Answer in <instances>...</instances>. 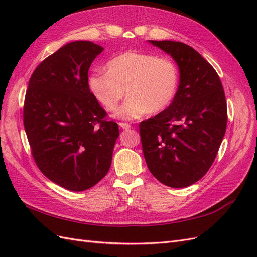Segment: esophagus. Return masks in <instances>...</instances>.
<instances>
[{
	"instance_id": "1",
	"label": "esophagus",
	"mask_w": 257,
	"mask_h": 257,
	"mask_svg": "<svg viewBox=\"0 0 257 257\" xmlns=\"http://www.w3.org/2000/svg\"><path fill=\"white\" fill-rule=\"evenodd\" d=\"M119 125H120V127H121V128H123V130H128V128H131V124H128V123L120 122V123H119Z\"/></svg>"
}]
</instances>
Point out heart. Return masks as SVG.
Here are the masks:
<instances>
[{
  "instance_id": "obj_1",
  "label": "heart",
  "mask_w": 257,
  "mask_h": 257,
  "mask_svg": "<svg viewBox=\"0 0 257 257\" xmlns=\"http://www.w3.org/2000/svg\"><path fill=\"white\" fill-rule=\"evenodd\" d=\"M107 72H96L89 79L92 94L107 111H114L120 100L128 97L116 111L123 120H136L160 113L172 105L180 75L175 61L157 54L126 51L108 62Z\"/></svg>"
}]
</instances>
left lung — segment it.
Returning a JSON list of instances; mask_svg holds the SVG:
<instances>
[{"instance_id": "8db88e82", "label": "left lung", "mask_w": 257, "mask_h": 257, "mask_svg": "<svg viewBox=\"0 0 257 257\" xmlns=\"http://www.w3.org/2000/svg\"><path fill=\"white\" fill-rule=\"evenodd\" d=\"M150 43L177 62L180 83L167 109L139 124L144 157L161 183L185 188L200 180L215 160L227 125L225 93L215 69L191 46Z\"/></svg>"}]
</instances>
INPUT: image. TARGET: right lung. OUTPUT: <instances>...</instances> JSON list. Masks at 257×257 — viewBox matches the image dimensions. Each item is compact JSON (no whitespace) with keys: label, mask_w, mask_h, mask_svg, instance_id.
I'll use <instances>...</instances> for the list:
<instances>
[{"label":"right lung","mask_w":257,"mask_h":257,"mask_svg":"<svg viewBox=\"0 0 257 257\" xmlns=\"http://www.w3.org/2000/svg\"><path fill=\"white\" fill-rule=\"evenodd\" d=\"M103 51L89 41L64 45L37 65L23 104V125L41 172L80 192L107 175L119 126L92 94L88 72Z\"/></svg>","instance_id":"obj_1"}]
</instances>
